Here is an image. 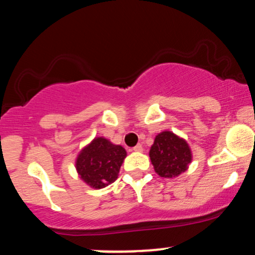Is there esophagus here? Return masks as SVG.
Returning <instances> with one entry per match:
<instances>
[{"label": "esophagus", "instance_id": "1", "mask_svg": "<svg viewBox=\"0 0 255 255\" xmlns=\"http://www.w3.org/2000/svg\"><path fill=\"white\" fill-rule=\"evenodd\" d=\"M132 150H135V152H142V150H143V148H142L141 144H137V146L133 147Z\"/></svg>", "mask_w": 255, "mask_h": 255}]
</instances>
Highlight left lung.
<instances>
[{
	"instance_id": "left-lung-1",
	"label": "left lung",
	"mask_w": 255,
	"mask_h": 255,
	"mask_svg": "<svg viewBox=\"0 0 255 255\" xmlns=\"http://www.w3.org/2000/svg\"><path fill=\"white\" fill-rule=\"evenodd\" d=\"M149 158L160 177L172 179L187 170L192 161V150L185 138L171 131H161L150 147Z\"/></svg>"
}]
</instances>
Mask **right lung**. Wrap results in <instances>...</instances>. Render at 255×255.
Segmentation results:
<instances>
[{"instance_id": "1", "label": "right lung", "mask_w": 255, "mask_h": 255, "mask_svg": "<svg viewBox=\"0 0 255 255\" xmlns=\"http://www.w3.org/2000/svg\"><path fill=\"white\" fill-rule=\"evenodd\" d=\"M127 150L105 137H95L80 150L75 169L80 179L91 188L106 187L118 179Z\"/></svg>"}]
</instances>
